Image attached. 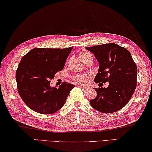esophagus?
Segmentation results:
<instances>
[{"instance_id":"1","label":"esophagus","mask_w":152,"mask_h":152,"mask_svg":"<svg viewBox=\"0 0 152 152\" xmlns=\"http://www.w3.org/2000/svg\"><path fill=\"white\" fill-rule=\"evenodd\" d=\"M79 87H80L83 90V91H87V90H88V87H85V86H79Z\"/></svg>"}]
</instances>
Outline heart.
<instances>
[{"label":"heart","mask_w":152,"mask_h":152,"mask_svg":"<svg viewBox=\"0 0 152 152\" xmlns=\"http://www.w3.org/2000/svg\"><path fill=\"white\" fill-rule=\"evenodd\" d=\"M92 55L90 54L88 52H82L80 54V58L81 59L84 61L89 57H91ZM88 77L86 75H76L73 77V81L75 82V83H78L79 85H84L86 83V81Z\"/></svg>","instance_id":"heart-1"}]
</instances>
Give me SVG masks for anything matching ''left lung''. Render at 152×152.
<instances>
[{
	"mask_svg": "<svg viewBox=\"0 0 152 152\" xmlns=\"http://www.w3.org/2000/svg\"><path fill=\"white\" fill-rule=\"evenodd\" d=\"M86 48L94 53L99 65L94 81L110 83L107 87L94 88L97 96L90 100V104L102 113L119 111L129 102L136 88V64L126 48L115 43Z\"/></svg>",
	"mask_w": 152,
	"mask_h": 152,
	"instance_id": "left-lung-1",
	"label": "left lung"
}]
</instances>
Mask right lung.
Wrapping results in <instances>:
<instances>
[{
    "mask_svg": "<svg viewBox=\"0 0 152 152\" xmlns=\"http://www.w3.org/2000/svg\"><path fill=\"white\" fill-rule=\"evenodd\" d=\"M73 47L66 49L34 48L21 58L16 71L18 94L32 110L51 114L60 110L74 85L63 82L57 89L50 79L65 66Z\"/></svg>",
    "mask_w": 152,
    "mask_h": 152,
    "instance_id": "obj_1",
    "label": "right lung"
}]
</instances>
